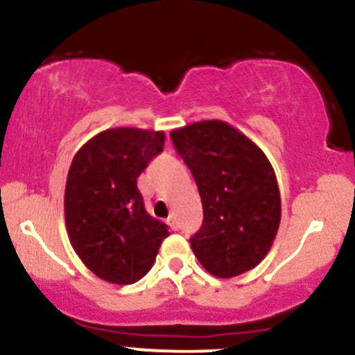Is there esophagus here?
<instances>
[{"label": "esophagus", "instance_id": "34e87169", "mask_svg": "<svg viewBox=\"0 0 355 355\" xmlns=\"http://www.w3.org/2000/svg\"><path fill=\"white\" fill-rule=\"evenodd\" d=\"M168 225H170L171 230H175V231L180 227V223H178L177 216H175V214H170V218H168Z\"/></svg>", "mask_w": 355, "mask_h": 355}]
</instances>
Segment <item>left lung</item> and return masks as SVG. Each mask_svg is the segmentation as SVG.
Wrapping results in <instances>:
<instances>
[{
	"instance_id": "8db88e82",
	"label": "left lung",
	"mask_w": 355,
	"mask_h": 355,
	"mask_svg": "<svg viewBox=\"0 0 355 355\" xmlns=\"http://www.w3.org/2000/svg\"><path fill=\"white\" fill-rule=\"evenodd\" d=\"M170 137L202 200V226L190 238L193 255L221 279L259 266L281 223V193L267 156L223 121L196 122Z\"/></svg>"
}]
</instances>
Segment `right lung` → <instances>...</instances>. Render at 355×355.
<instances>
[{"instance_id": "right-lung-1", "label": "right lung", "mask_w": 355, "mask_h": 355, "mask_svg": "<svg viewBox=\"0 0 355 355\" xmlns=\"http://www.w3.org/2000/svg\"><path fill=\"white\" fill-rule=\"evenodd\" d=\"M162 130L107 129L74 155L64 216L74 252L96 277L132 284L155 263L168 226L148 214L137 177L163 151Z\"/></svg>"}]
</instances>
